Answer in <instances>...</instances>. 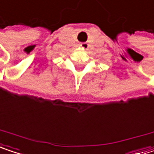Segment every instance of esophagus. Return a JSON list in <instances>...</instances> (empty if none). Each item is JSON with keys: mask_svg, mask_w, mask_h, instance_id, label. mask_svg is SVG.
I'll return each mask as SVG.
<instances>
[{"mask_svg": "<svg viewBox=\"0 0 154 154\" xmlns=\"http://www.w3.org/2000/svg\"><path fill=\"white\" fill-rule=\"evenodd\" d=\"M79 46H80V48H81L84 49V50L88 49V44H87V43H81Z\"/></svg>", "mask_w": 154, "mask_h": 154, "instance_id": "obj_1", "label": "esophagus"}]
</instances>
